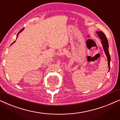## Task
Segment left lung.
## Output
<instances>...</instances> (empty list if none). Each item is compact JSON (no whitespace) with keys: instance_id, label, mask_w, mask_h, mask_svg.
Here are the masks:
<instances>
[{"instance_id":"8db88e82","label":"left lung","mask_w":120,"mask_h":120,"mask_svg":"<svg viewBox=\"0 0 120 120\" xmlns=\"http://www.w3.org/2000/svg\"><path fill=\"white\" fill-rule=\"evenodd\" d=\"M97 33L98 37L101 40V44H102L103 48L104 49V52L105 53L108 59V67H109V71L110 70V53L109 52V44H108V41L106 38V36L101 31H98L96 32Z\"/></svg>"}]
</instances>
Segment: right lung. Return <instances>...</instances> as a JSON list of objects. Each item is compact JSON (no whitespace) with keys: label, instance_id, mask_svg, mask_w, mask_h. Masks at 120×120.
I'll list each match as a JSON object with an SVG mask.
<instances>
[{"label":"right lung","instance_id":"right-lung-1","mask_svg":"<svg viewBox=\"0 0 120 120\" xmlns=\"http://www.w3.org/2000/svg\"><path fill=\"white\" fill-rule=\"evenodd\" d=\"M24 29V28H23L22 29H21V30L20 31H19V33H18V34H17V37H16V39H17V37H18V36H19V33H21V32H22V31L23 30V29ZM15 41H16V40H15V41H14V42H13V43H12V44H11V45H12V44H14V42H15Z\"/></svg>","mask_w":120,"mask_h":120}]
</instances>
